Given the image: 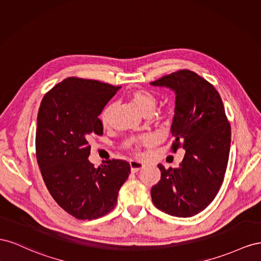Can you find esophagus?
<instances>
[{
	"instance_id": "obj_1",
	"label": "esophagus",
	"mask_w": 261,
	"mask_h": 261,
	"mask_svg": "<svg viewBox=\"0 0 261 261\" xmlns=\"http://www.w3.org/2000/svg\"><path fill=\"white\" fill-rule=\"evenodd\" d=\"M130 167L132 173H138L139 170L144 168V164L140 161H130Z\"/></svg>"
}]
</instances>
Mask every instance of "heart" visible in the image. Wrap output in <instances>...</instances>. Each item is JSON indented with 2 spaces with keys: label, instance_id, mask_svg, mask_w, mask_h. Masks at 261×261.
I'll list each match as a JSON object with an SVG mask.
<instances>
[{
  "label": "heart",
  "instance_id": "1",
  "mask_svg": "<svg viewBox=\"0 0 261 261\" xmlns=\"http://www.w3.org/2000/svg\"><path fill=\"white\" fill-rule=\"evenodd\" d=\"M129 98L133 102V105L140 110V113L143 116H152L155 111L156 105H158V98H156V96L152 92L143 88L135 89V91L131 92V94L129 95ZM113 113L114 105H108L102 110V113L100 115V121L103 126H107L110 123ZM137 142L140 144L146 145L150 144L152 142V140L150 137H141L137 139Z\"/></svg>",
  "mask_w": 261,
  "mask_h": 261
}]
</instances>
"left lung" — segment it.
<instances>
[{"label": "left lung", "mask_w": 261, "mask_h": 261, "mask_svg": "<svg viewBox=\"0 0 261 261\" xmlns=\"http://www.w3.org/2000/svg\"><path fill=\"white\" fill-rule=\"evenodd\" d=\"M150 84L175 93L173 151L179 146L186 151L178 168L159 164L161 180L151 189L152 201L169 215L190 218L212 202L223 182L230 125L218 91L197 73L181 70Z\"/></svg>", "instance_id": "left-lung-1"}]
</instances>
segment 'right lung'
<instances>
[{
    "instance_id": "right-lung-1",
    "label": "right lung",
    "mask_w": 261,
    "mask_h": 261,
    "mask_svg": "<svg viewBox=\"0 0 261 261\" xmlns=\"http://www.w3.org/2000/svg\"><path fill=\"white\" fill-rule=\"evenodd\" d=\"M121 86L68 77L49 91L37 117L36 154L50 195L74 218L94 220L117 204L130 164L107 161L95 168L88 161L89 138L102 135L98 116Z\"/></svg>"
}]
</instances>
